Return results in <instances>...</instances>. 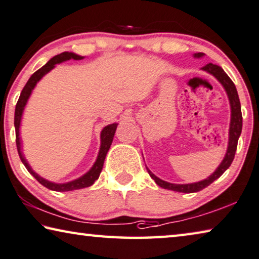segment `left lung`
<instances>
[{
    "instance_id": "left-lung-1",
    "label": "left lung",
    "mask_w": 259,
    "mask_h": 259,
    "mask_svg": "<svg viewBox=\"0 0 259 259\" xmlns=\"http://www.w3.org/2000/svg\"><path fill=\"white\" fill-rule=\"evenodd\" d=\"M204 56V53H196L194 54L195 59H200ZM202 70L211 73L212 76H214L218 79L219 83L224 86L226 93H227L229 105H231V124H229V137H228V146L226 154L221 161L218 168L213 171V173L208 176L207 179L203 180V181L195 182V183H188V184H175L163 181V180L159 179L158 176H155L152 171L146 167L147 171L152 179L154 180L155 183L159 187L167 190H173L178 192H184V194H189V192H197L203 190L204 188L210 186L212 182H214L217 179H219L226 170L228 169V167L232 165L234 157H235V152L237 147V141H239L241 131H242V113H241V104L239 99V94H237L236 88L232 81L231 78L227 76V73L224 71V69L219 67V65L208 63L202 68Z\"/></svg>"
}]
</instances>
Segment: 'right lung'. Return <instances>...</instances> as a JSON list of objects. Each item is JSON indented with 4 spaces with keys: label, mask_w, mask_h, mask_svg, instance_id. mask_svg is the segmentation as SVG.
<instances>
[{
    "label": "right lung",
    "mask_w": 259,
    "mask_h": 259,
    "mask_svg": "<svg viewBox=\"0 0 259 259\" xmlns=\"http://www.w3.org/2000/svg\"><path fill=\"white\" fill-rule=\"evenodd\" d=\"M83 60L84 56L77 55L75 53L71 52H63L61 54L56 55L48 61V62L44 65L42 68H40L39 70H36L33 75L30 77V79L27 80L26 85L24 86L22 93H20V97L17 101V105H16V109H15V129H16V145H17V150H18V154L19 158L22 160V162L24 163V166L26 167V169L30 171V174H32L36 179V181L39 183L42 184L44 187H46L48 189H51L53 191H72V190H77V189H83V188H88L91 187L92 184L99 179V175L102 170V167H104V162H105V158L106 154L109 150L110 145H112L115 131H116L117 128V123H112V124L106 125L104 129L101 130L100 134V150L99 153H98V157L96 162L93 163V166L91 167V169L89 171L78 178L73 181L70 182H65V183H55V182H51L48 180L41 178L39 174H36L35 171L32 169L30 163L27 162V160L25 159L22 151V139H20V122H22V117H23V113L24 109H25V106L27 104L28 99H30L32 91H33L35 85L38 81L42 78L46 73H48L51 70L55 68L56 64L65 62V61L69 60Z\"/></svg>",
    "instance_id": "1"
}]
</instances>
